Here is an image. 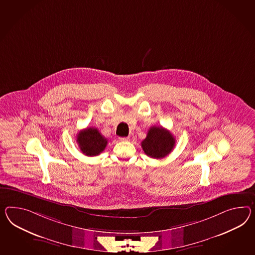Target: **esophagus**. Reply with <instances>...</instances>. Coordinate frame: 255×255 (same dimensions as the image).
Returning <instances> with one entry per match:
<instances>
[{"mask_svg": "<svg viewBox=\"0 0 255 255\" xmlns=\"http://www.w3.org/2000/svg\"><path fill=\"white\" fill-rule=\"evenodd\" d=\"M118 139L120 140V141H127V140H128V137H118Z\"/></svg>", "mask_w": 255, "mask_h": 255, "instance_id": "obj_1", "label": "esophagus"}]
</instances>
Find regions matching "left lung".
<instances>
[{
    "instance_id": "1",
    "label": "left lung",
    "mask_w": 255,
    "mask_h": 255,
    "mask_svg": "<svg viewBox=\"0 0 255 255\" xmlns=\"http://www.w3.org/2000/svg\"><path fill=\"white\" fill-rule=\"evenodd\" d=\"M175 142V137L167 129L162 127H151L141 142V147L148 156L161 159L169 154Z\"/></svg>"
}]
</instances>
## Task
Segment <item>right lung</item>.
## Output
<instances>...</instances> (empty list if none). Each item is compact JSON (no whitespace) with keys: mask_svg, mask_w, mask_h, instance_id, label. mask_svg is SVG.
<instances>
[{"mask_svg":"<svg viewBox=\"0 0 255 255\" xmlns=\"http://www.w3.org/2000/svg\"><path fill=\"white\" fill-rule=\"evenodd\" d=\"M77 142L82 153L87 156H96L104 151L108 140L97 128H88L78 134Z\"/></svg>","mask_w":255,"mask_h":255,"instance_id":"obj_1","label":"right lung"}]
</instances>
